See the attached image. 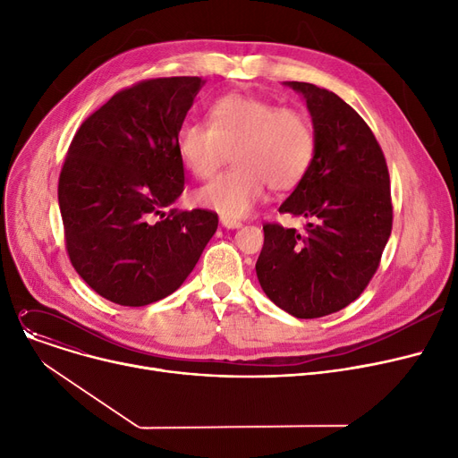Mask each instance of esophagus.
I'll return each mask as SVG.
<instances>
[{"label":"esophagus","instance_id":"esophagus-1","mask_svg":"<svg viewBox=\"0 0 458 458\" xmlns=\"http://www.w3.org/2000/svg\"><path fill=\"white\" fill-rule=\"evenodd\" d=\"M221 225L228 230H235V228H242L243 225L239 221H233V219H228V216H221Z\"/></svg>","mask_w":458,"mask_h":458}]
</instances>
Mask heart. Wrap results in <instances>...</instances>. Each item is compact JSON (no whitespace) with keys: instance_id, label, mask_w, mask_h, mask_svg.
<instances>
[{"instance_id":"1","label":"heart","mask_w":458,"mask_h":458,"mask_svg":"<svg viewBox=\"0 0 458 458\" xmlns=\"http://www.w3.org/2000/svg\"><path fill=\"white\" fill-rule=\"evenodd\" d=\"M232 150L233 168L195 192V202L228 219H243L266 199L267 187L293 189L316 156L310 118L250 94H226L208 109V126L189 120L176 133V152L200 180L216 173Z\"/></svg>"}]
</instances>
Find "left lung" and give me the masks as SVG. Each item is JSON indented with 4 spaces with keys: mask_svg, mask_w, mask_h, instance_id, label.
I'll return each instance as SVG.
<instances>
[{
    "mask_svg": "<svg viewBox=\"0 0 458 458\" xmlns=\"http://www.w3.org/2000/svg\"><path fill=\"white\" fill-rule=\"evenodd\" d=\"M284 85L306 102L316 156L280 213L308 225L304 233L263 226L256 275L278 308L316 319L349 306L373 278L392 233L390 174L373 131L338 94L302 81Z\"/></svg>",
    "mask_w": 458,
    "mask_h": 458,
    "instance_id": "obj_1",
    "label": "left lung"
}]
</instances>
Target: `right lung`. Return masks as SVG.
Returning <instances> with one entry per match:
<instances>
[{
	"mask_svg": "<svg viewBox=\"0 0 458 458\" xmlns=\"http://www.w3.org/2000/svg\"><path fill=\"white\" fill-rule=\"evenodd\" d=\"M204 83L157 78L120 90L70 142L59 178L66 250L78 275L114 304L174 293L219 225L208 209L165 211L183 191L176 133Z\"/></svg>",
	"mask_w": 458,
	"mask_h": 458,
	"instance_id": "add662e5",
	"label": "right lung"
}]
</instances>
